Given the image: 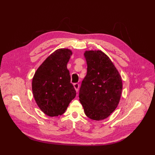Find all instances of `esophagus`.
Segmentation results:
<instances>
[{"label":"esophagus","instance_id":"34e87169","mask_svg":"<svg viewBox=\"0 0 155 155\" xmlns=\"http://www.w3.org/2000/svg\"><path fill=\"white\" fill-rule=\"evenodd\" d=\"M73 86H74V88H75L76 91L78 92V88H79V84H78V83H74L73 84Z\"/></svg>","mask_w":155,"mask_h":155}]
</instances>
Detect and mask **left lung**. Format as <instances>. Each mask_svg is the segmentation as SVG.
<instances>
[{
    "mask_svg": "<svg viewBox=\"0 0 155 155\" xmlns=\"http://www.w3.org/2000/svg\"><path fill=\"white\" fill-rule=\"evenodd\" d=\"M84 56L87 73L82 81L79 101L88 118L103 120L119 103L123 89L121 77L109 57L101 51H87Z\"/></svg>",
    "mask_w": 155,
    "mask_h": 155,
    "instance_id": "left-lung-1",
    "label": "left lung"
}]
</instances>
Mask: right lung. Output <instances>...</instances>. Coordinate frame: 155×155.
<instances>
[{
  "label": "right lung",
  "instance_id": "right-lung-1",
  "mask_svg": "<svg viewBox=\"0 0 155 155\" xmlns=\"http://www.w3.org/2000/svg\"><path fill=\"white\" fill-rule=\"evenodd\" d=\"M72 52L60 48L48 56L35 72L32 90L38 107L49 117H58L67 110L76 96L67 65Z\"/></svg>",
  "mask_w": 155,
  "mask_h": 155
}]
</instances>
